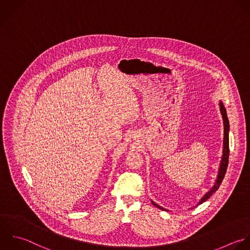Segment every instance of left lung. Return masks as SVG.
Here are the masks:
<instances>
[{
	"label": "left lung",
	"mask_w": 250,
	"mask_h": 250,
	"mask_svg": "<svg viewBox=\"0 0 250 250\" xmlns=\"http://www.w3.org/2000/svg\"><path fill=\"white\" fill-rule=\"evenodd\" d=\"M219 109H220V113L222 115V119H223V125H224V138H223V154H222V157H221V161H220V164H219V168H218V173H217V176H216V179H215V182L213 184V186L211 187V189L207 192L204 197L200 200V202L197 204V207L201 204H203L204 202H206L208 199H209L212 194H214L219 186L221 185L222 183V180L224 179V176H225V173H226V170H227V167H228V162H229V131H230V124H229V120H228V116H227V112H226V109L224 107V104L223 102L220 100L219 101ZM152 204L154 206H156L157 208H161L162 210H167L166 208H164L163 207L157 205L154 201H151Z\"/></svg>",
	"instance_id": "1"
}]
</instances>
